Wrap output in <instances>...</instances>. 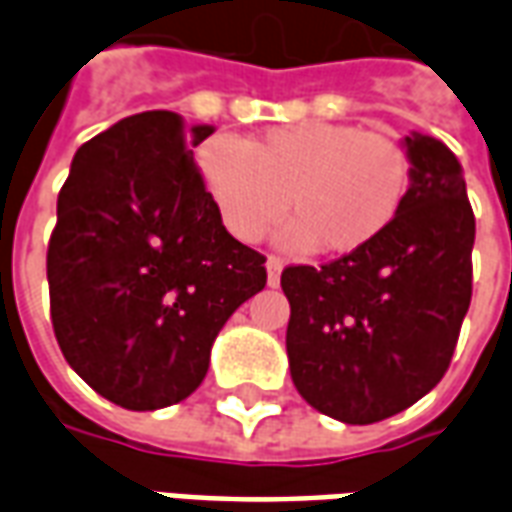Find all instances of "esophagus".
I'll list each match as a JSON object with an SVG mask.
<instances>
[{
    "mask_svg": "<svg viewBox=\"0 0 512 512\" xmlns=\"http://www.w3.org/2000/svg\"><path fill=\"white\" fill-rule=\"evenodd\" d=\"M266 271H268V285H271V288H277L279 277H282V260H277V257H268Z\"/></svg>",
    "mask_w": 512,
    "mask_h": 512,
    "instance_id": "34e87169",
    "label": "esophagus"
}]
</instances>
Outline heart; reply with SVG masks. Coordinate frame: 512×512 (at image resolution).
Returning a JSON list of instances; mask_svg holds the SVG:
<instances>
[{
    "instance_id": "heart-1",
    "label": "heart",
    "mask_w": 512,
    "mask_h": 512,
    "mask_svg": "<svg viewBox=\"0 0 512 512\" xmlns=\"http://www.w3.org/2000/svg\"><path fill=\"white\" fill-rule=\"evenodd\" d=\"M202 189L227 233L257 244L288 208L277 241L290 252L354 255L403 208L411 164L392 136L340 123H299L249 145L216 134L197 150Z\"/></svg>"
}]
</instances>
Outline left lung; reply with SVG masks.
I'll use <instances>...</instances> for the list:
<instances>
[{
	"label": "left lung",
	"instance_id": "8db88e82",
	"mask_svg": "<svg viewBox=\"0 0 512 512\" xmlns=\"http://www.w3.org/2000/svg\"><path fill=\"white\" fill-rule=\"evenodd\" d=\"M411 183L378 241L321 268L290 266V378L348 425L395 417L439 384L472 301L474 213L441 139L403 136Z\"/></svg>",
	"mask_w": 512,
	"mask_h": 512
}]
</instances>
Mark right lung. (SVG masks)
Returning a JSON list of instances; mask_svg holds the SVG:
<instances>
[{"label":"right lung","instance_id":"obj_1","mask_svg":"<svg viewBox=\"0 0 512 512\" xmlns=\"http://www.w3.org/2000/svg\"><path fill=\"white\" fill-rule=\"evenodd\" d=\"M213 126L142 112L84 142L57 197L46 274L62 356L128 411L202 384L227 318L266 288V257L219 222L191 147Z\"/></svg>","mask_w":512,"mask_h":512}]
</instances>
